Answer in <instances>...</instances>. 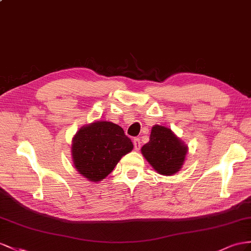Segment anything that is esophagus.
Listing matches in <instances>:
<instances>
[{"mask_svg":"<svg viewBox=\"0 0 251 251\" xmlns=\"http://www.w3.org/2000/svg\"><path fill=\"white\" fill-rule=\"evenodd\" d=\"M133 146H134V150H136V151H139L141 149V140L139 138L133 139Z\"/></svg>","mask_w":251,"mask_h":251,"instance_id":"obj_1","label":"esophagus"}]
</instances>
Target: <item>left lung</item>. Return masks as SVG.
<instances>
[{"instance_id": "8db88e82", "label": "left lung", "mask_w": 251, "mask_h": 251, "mask_svg": "<svg viewBox=\"0 0 251 251\" xmlns=\"http://www.w3.org/2000/svg\"><path fill=\"white\" fill-rule=\"evenodd\" d=\"M141 152L157 173L171 176L181 169L188 146L170 128L155 125L151 132L150 142L143 145Z\"/></svg>"}]
</instances>
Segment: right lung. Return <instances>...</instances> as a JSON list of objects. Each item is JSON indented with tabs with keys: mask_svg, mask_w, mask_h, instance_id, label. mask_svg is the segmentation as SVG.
Here are the masks:
<instances>
[{
	"mask_svg": "<svg viewBox=\"0 0 251 251\" xmlns=\"http://www.w3.org/2000/svg\"><path fill=\"white\" fill-rule=\"evenodd\" d=\"M133 149L123 128L112 122L98 121L81 127L72 140L73 164L80 175L98 182L107 177Z\"/></svg>",
	"mask_w": 251,
	"mask_h": 251,
	"instance_id": "obj_1",
	"label": "right lung"
}]
</instances>
